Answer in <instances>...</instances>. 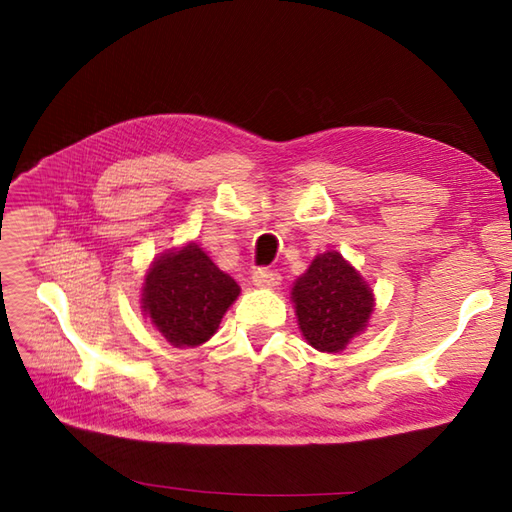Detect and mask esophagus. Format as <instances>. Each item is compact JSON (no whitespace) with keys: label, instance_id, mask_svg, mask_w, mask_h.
Instances as JSON below:
<instances>
[{"label":"esophagus","instance_id":"34e87169","mask_svg":"<svg viewBox=\"0 0 512 512\" xmlns=\"http://www.w3.org/2000/svg\"><path fill=\"white\" fill-rule=\"evenodd\" d=\"M253 284L257 288H275L281 284V275L277 270H268V268H259L253 273Z\"/></svg>","mask_w":512,"mask_h":512}]
</instances>
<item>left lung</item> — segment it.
I'll use <instances>...</instances> for the list:
<instances>
[{
	"mask_svg": "<svg viewBox=\"0 0 512 512\" xmlns=\"http://www.w3.org/2000/svg\"><path fill=\"white\" fill-rule=\"evenodd\" d=\"M299 330L314 350L343 352L372 319L376 297L365 277L336 253L325 250L312 259L290 290Z\"/></svg>",
	"mask_w": 512,
	"mask_h": 512,
	"instance_id": "8db88e82",
	"label": "left lung"
}]
</instances>
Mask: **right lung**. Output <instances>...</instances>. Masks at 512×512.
Wrapping results in <instances>:
<instances>
[{"instance_id":"1","label":"right lung","mask_w":512,"mask_h":512,"mask_svg":"<svg viewBox=\"0 0 512 512\" xmlns=\"http://www.w3.org/2000/svg\"><path fill=\"white\" fill-rule=\"evenodd\" d=\"M239 292L237 281L217 268L200 244L187 242L149 264L140 310L173 347H198L220 328Z\"/></svg>"}]
</instances>
